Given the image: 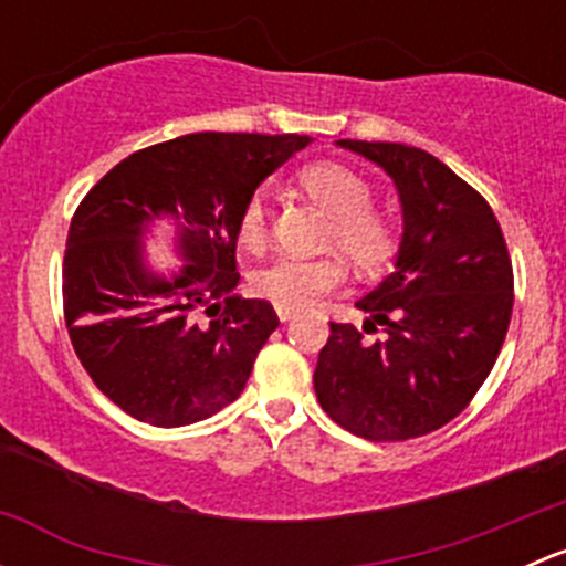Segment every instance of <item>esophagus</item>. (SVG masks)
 Returning a JSON list of instances; mask_svg holds the SVG:
<instances>
[{"mask_svg":"<svg viewBox=\"0 0 566 566\" xmlns=\"http://www.w3.org/2000/svg\"><path fill=\"white\" fill-rule=\"evenodd\" d=\"M276 315H279V319H282V323H287V319H293L295 315H298V312L287 310V306H276Z\"/></svg>","mask_w":566,"mask_h":566,"instance_id":"obj_1","label":"esophagus"}]
</instances>
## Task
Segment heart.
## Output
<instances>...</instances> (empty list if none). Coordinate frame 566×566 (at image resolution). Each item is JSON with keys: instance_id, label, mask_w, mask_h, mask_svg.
<instances>
[{"instance_id": "heart-1", "label": "heart", "mask_w": 566, "mask_h": 566, "mask_svg": "<svg viewBox=\"0 0 566 566\" xmlns=\"http://www.w3.org/2000/svg\"><path fill=\"white\" fill-rule=\"evenodd\" d=\"M301 186L315 202L323 205L331 221L328 247L339 249L361 271H378L397 249V230L389 216L373 208V186L364 175L339 161H317L301 169ZM271 232V213L260 191L251 193L238 213V241L260 251ZM347 271L336 256H276L256 268L251 287L256 295L287 310H310L319 298L345 284Z\"/></svg>"}]
</instances>
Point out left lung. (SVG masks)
I'll return each mask as SVG.
<instances>
[{
	"label": "left lung",
	"instance_id": "left-lung-1",
	"mask_svg": "<svg viewBox=\"0 0 566 566\" xmlns=\"http://www.w3.org/2000/svg\"><path fill=\"white\" fill-rule=\"evenodd\" d=\"M378 164L397 186L402 241L394 273L350 323H331L315 369L317 402L367 441H408L449 424L488 380L515 301L504 232L476 188L419 147L336 142Z\"/></svg>",
	"mask_w": 566,
	"mask_h": 566
}]
</instances>
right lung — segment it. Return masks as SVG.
Masks as SVG:
<instances>
[{
    "label": "right lung",
    "instance_id": "obj_1",
    "mask_svg": "<svg viewBox=\"0 0 566 566\" xmlns=\"http://www.w3.org/2000/svg\"><path fill=\"white\" fill-rule=\"evenodd\" d=\"M298 134H188L123 158L90 188L67 230L62 304L73 350L117 408L182 427L241 397L279 317L232 290L238 213L268 175L310 145ZM176 224L187 265L146 268L153 220Z\"/></svg>",
    "mask_w": 566,
    "mask_h": 566
}]
</instances>
